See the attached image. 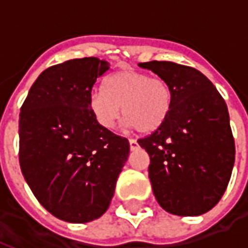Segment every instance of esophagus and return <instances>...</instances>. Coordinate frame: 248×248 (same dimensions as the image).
Returning a JSON list of instances; mask_svg holds the SVG:
<instances>
[{"mask_svg":"<svg viewBox=\"0 0 248 248\" xmlns=\"http://www.w3.org/2000/svg\"><path fill=\"white\" fill-rule=\"evenodd\" d=\"M129 143H130V149H131V150H137V149H138V142H137V140H129Z\"/></svg>","mask_w":248,"mask_h":248,"instance_id":"1","label":"esophagus"}]
</instances>
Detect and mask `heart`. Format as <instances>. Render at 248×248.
Wrapping results in <instances>:
<instances>
[{
    "label": "heart",
    "instance_id": "obj_1",
    "mask_svg": "<svg viewBox=\"0 0 248 248\" xmlns=\"http://www.w3.org/2000/svg\"><path fill=\"white\" fill-rule=\"evenodd\" d=\"M103 89L93 92L89 97L90 111L103 129L113 127L122 108L126 126L149 134L161 127L171 110L170 85L142 71H117L105 81Z\"/></svg>",
    "mask_w": 248,
    "mask_h": 248
}]
</instances>
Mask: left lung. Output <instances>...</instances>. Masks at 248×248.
<instances>
[{
	"instance_id": "left-lung-1",
	"label": "left lung",
	"mask_w": 248,
	"mask_h": 248,
	"mask_svg": "<svg viewBox=\"0 0 248 248\" xmlns=\"http://www.w3.org/2000/svg\"><path fill=\"white\" fill-rule=\"evenodd\" d=\"M170 85L172 105L159 129L138 140L150 156L149 178L167 213L197 217L220 201L235 162L227 105L207 77L169 61L140 63Z\"/></svg>"
}]
</instances>
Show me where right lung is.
<instances>
[{
    "mask_svg": "<svg viewBox=\"0 0 248 248\" xmlns=\"http://www.w3.org/2000/svg\"><path fill=\"white\" fill-rule=\"evenodd\" d=\"M108 62L85 57L51 66L19 114V165L34 197L56 218L86 223L106 213L129 140L103 129L89 97Z\"/></svg>",
    "mask_w": 248,
    "mask_h": 248,
    "instance_id": "right-lung-1",
    "label": "right lung"
}]
</instances>
